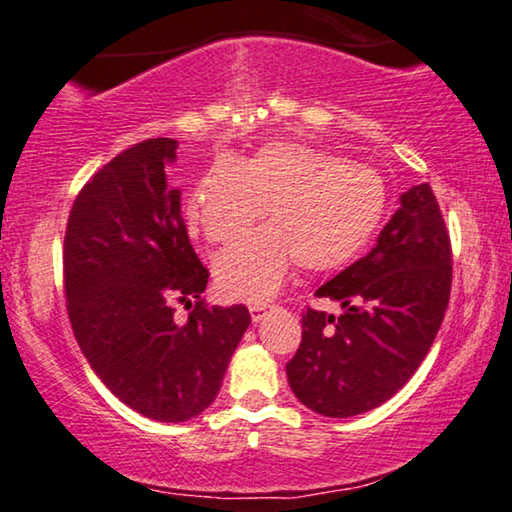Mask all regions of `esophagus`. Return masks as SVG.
Wrapping results in <instances>:
<instances>
[{
  "mask_svg": "<svg viewBox=\"0 0 512 512\" xmlns=\"http://www.w3.org/2000/svg\"><path fill=\"white\" fill-rule=\"evenodd\" d=\"M264 311H267V304H252L250 306V318L257 323V320H262Z\"/></svg>",
  "mask_w": 512,
  "mask_h": 512,
  "instance_id": "obj_1",
  "label": "esophagus"
}]
</instances>
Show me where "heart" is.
I'll return each mask as SVG.
<instances>
[{
    "label": "heart",
    "mask_w": 512,
    "mask_h": 512,
    "mask_svg": "<svg viewBox=\"0 0 512 512\" xmlns=\"http://www.w3.org/2000/svg\"><path fill=\"white\" fill-rule=\"evenodd\" d=\"M215 257L224 297L262 304L292 264L311 274L342 269L384 222L388 187L379 170L299 142H271L245 159L220 156L189 189L182 215L208 243H229Z\"/></svg>",
    "instance_id": "heart-1"
}]
</instances>
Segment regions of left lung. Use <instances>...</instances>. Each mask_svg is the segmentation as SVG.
I'll use <instances>...</instances> for the list:
<instances>
[{
  "instance_id": "obj_1",
  "label": "left lung",
  "mask_w": 512,
  "mask_h": 512,
  "mask_svg": "<svg viewBox=\"0 0 512 512\" xmlns=\"http://www.w3.org/2000/svg\"><path fill=\"white\" fill-rule=\"evenodd\" d=\"M452 290V243L428 185L400 208L363 260L320 285L342 316L306 309L302 342L285 370L290 388L323 417H353L386 403L426 358Z\"/></svg>"
}]
</instances>
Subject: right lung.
Segmentation results:
<instances>
[{"label":"right lung","instance_id":"add662e5","mask_svg":"<svg viewBox=\"0 0 512 512\" xmlns=\"http://www.w3.org/2000/svg\"><path fill=\"white\" fill-rule=\"evenodd\" d=\"M177 140L124 149L81 187L67 217L63 278L74 337L88 365L131 410L187 421L213 403L248 306H208L203 267L166 182ZM193 309L187 324L172 302Z\"/></svg>","mask_w":512,"mask_h":512}]
</instances>
